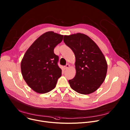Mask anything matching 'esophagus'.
Instances as JSON below:
<instances>
[{"label": "esophagus", "instance_id": "34e87169", "mask_svg": "<svg viewBox=\"0 0 130 130\" xmlns=\"http://www.w3.org/2000/svg\"><path fill=\"white\" fill-rule=\"evenodd\" d=\"M69 66H70V65H69V64H66V65L64 66V68L66 69L68 68L69 67Z\"/></svg>", "mask_w": 130, "mask_h": 130}]
</instances>
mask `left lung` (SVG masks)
Returning a JSON list of instances; mask_svg holds the SVG:
<instances>
[{
  "mask_svg": "<svg viewBox=\"0 0 130 130\" xmlns=\"http://www.w3.org/2000/svg\"><path fill=\"white\" fill-rule=\"evenodd\" d=\"M63 40L75 57L76 74L68 80L71 88L82 94L94 92L106 76L108 66L104 54L96 43L84 34L65 35Z\"/></svg>",
  "mask_w": 130,
  "mask_h": 130,
  "instance_id": "obj_1",
  "label": "left lung"
}]
</instances>
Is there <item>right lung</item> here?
I'll list each match as a JSON object with an SVG mask.
<instances>
[{
	"label": "right lung",
	"mask_w": 130,
	"mask_h": 130,
	"mask_svg": "<svg viewBox=\"0 0 130 130\" xmlns=\"http://www.w3.org/2000/svg\"><path fill=\"white\" fill-rule=\"evenodd\" d=\"M63 35L47 31L40 36L25 53L21 62L22 76L29 87L39 93L54 89L62 70L58 65L59 57L55 47L63 40Z\"/></svg>",
	"instance_id": "1"
}]
</instances>
